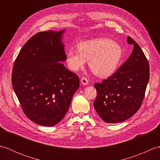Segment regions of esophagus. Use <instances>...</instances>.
<instances>
[{
    "label": "esophagus",
    "instance_id": "obj_1",
    "mask_svg": "<svg viewBox=\"0 0 160 160\" xmlns=\"http://www.w3.org/2000/svg\"><path fill=\"white\" fill-rule=\"evenodd\" d=\"M80 82H81V83H82L83 85H87V84L89 83V81H88V80L86 78H81V80H80Z\"/></svg>",
    "mask_w": 160,
    "mask_h": 160
}]
</instances>
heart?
<instances>
[{
  "label": "heart",
  "instance_id": "b5f03b06",
  "mask_svg": "<svg viewBox=\"0 0 160 160\" xmlns=\"http://www.w3.org/2000/svg\"><path fill=\"white\" fill-rule=\"evenodd\" d=\"M123 56L120 45L108 38H96L78 44L66 52L68 67L73 71L82 69L89 61L91 70L99 77H107L116 70Z\"/></svg>",
  "mask_w": 160,
  "mask_h": 160
}]
</instances>
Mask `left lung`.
Here are the masks:
<instances>
[{"mask_svg": "<svg viewBox=\"0 0 160 160\" xmlns=\"http://www.w3.org/2000/svg\"><path fill=\"white\" fill-rule=\"evenodd\" d=\"M133 49L119 69L101 83H96L93 105L107 123H118L132 116L140 108L149 80V64L138 44L127 37Z\"/></svg>", "mask_w": 160, "mask_h": 160, "instance_id": "left-lung-1", "label": "left lung"}]
</instances>
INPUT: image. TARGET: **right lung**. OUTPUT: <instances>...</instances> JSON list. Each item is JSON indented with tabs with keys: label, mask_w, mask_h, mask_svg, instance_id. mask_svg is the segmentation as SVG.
<instances>
[{
	"label": "right lung",
	"mask_w": 160,
	"mask_h": 160,
	"mask_svg": "<svg viewBox=\"0 0 160 160\" xmlns=\"http://www.w3.org/2000/svg\"><path fill=\"white\" fill-rule=\"evenodd\" d=\"M64 29L42 32L27 42L13 64L12 83L24 113L35 123L53 127L66 115L80 86L66 60Z\"/></svg>",
	"instance_id": "add662e5"
}]
</instances>
